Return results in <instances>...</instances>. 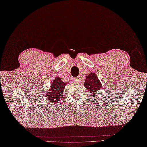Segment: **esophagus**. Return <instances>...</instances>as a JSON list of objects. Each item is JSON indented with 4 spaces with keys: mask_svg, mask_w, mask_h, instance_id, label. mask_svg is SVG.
I'll use <instances>...</instances> for the list:
<instances>
[{
    "mask_svg": "<svg viewBox=\"0 0 147 147\" xmlns=\"http://www.w3.org/2000/svg\"><path fill=\"white\" fill-rule=\"evenodd\" d=\"M73 80H74V82H79V78H77V77L74 78Z\"/></svg>",
    "mask_w": 147,
    "mask_h": 147,
    "instance_id": "34e87169",
    "label": "esophagus"
}]
</instances>
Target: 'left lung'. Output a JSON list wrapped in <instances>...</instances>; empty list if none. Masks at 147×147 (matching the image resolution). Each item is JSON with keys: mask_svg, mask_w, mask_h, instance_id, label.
Here are the masks:
<instances>
[{"mask_svg": "<svg viewBox=\"0 0 147 147\" xmlns=\"http://www.w3.org/2000/svg\"><path fill=\"white\" fill-rule=\"evenodd\" d=\"M84 86L88 89V92H91L94 94L96 93V91L101 89V84L96 75L94 73H91L86 77Z\"/></svg>", "mask_w": 147, "mask_h": 147, "instance_id": "left-lung-1", "label": "left lung"}]
</instances>
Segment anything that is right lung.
I'll return each instance as SVG.
<instances>
[{
    "label": "right lung",
    "mask_w": 147,
    "mask_h": 147,
    "mask_svg": "<svg viewBox=\"0 0 147 147\" xmlns=\"http://www.w3.org/2000/svg\"><path fill=\"white\" fill-rule=\"evenodd\" d=\"M65 85L66 84L62 81L60 78H55L47 93V99H49L53 103H58L63 95V92Z\"/></svg>",
    "instance_id": "1"
}]
</instances>
